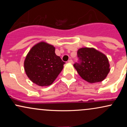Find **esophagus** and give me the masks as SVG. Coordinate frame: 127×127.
I'll return each mask as SVG.
<instances>
[{
    "label": "esophagus",
    "mask_w": 127,
    "mask_h": 127,
    "mask_svg": "<svg viewBox=\"0 0 127 127\" xmlns=\"http://www.w3.org/2000/svg\"><path fill=\"white\" fill-rule=\"evenodd\" d=\"M68 63H73V60H69L68 61Z\"/></svg>",
    "instance_id": "1"
}]
</instances>
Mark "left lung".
I'll list each match as a JSON object with an SVG mask.
<instances>
[{"mask_svg": "<svg viewBox=\"0 0 127 127\" xmlns=\"http://www.w3.org/2000/svg\"><path fill=\"white\" fill-rule=\"evenodd\" d=\"M79 61L74 67L83 79L90 83L101 82L108 75L110 65L107 57L93 48L78 49Z\"/></svg>", "mask_w": 127, "mask_h": 127, "instance_id": "left-lung-1", "label": "left lung"}]
</instances>
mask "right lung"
<instances>
[{
  "instance_id": "1",
  "label": "right lung",
  "mask_w": 127,
  "mask_h": 127,
  "mask_svg": "<svg viewBox=\"0 0 127 127\" xmlns=\"http://www.w3.org/2000/svg\"><path fill=\"white\" fill-rule=\"evenodd\" d=\"M55 47L44 42L33 46L24 63L26 75L36 85H51L62 72L65 63L55 53Z\"/></svg>"
}]
</instances>
